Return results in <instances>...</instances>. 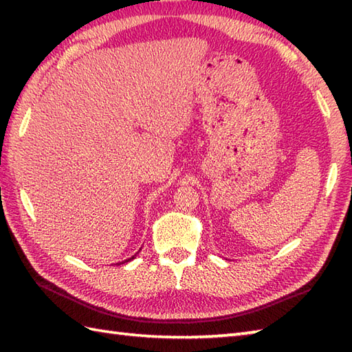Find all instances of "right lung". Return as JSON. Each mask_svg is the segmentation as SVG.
<instances>
[{
	"instance_id": "add662e5",
	"label": "right lung",
	"mask_w": 352,
	"mask_h": 352,
	"mask_svg": "<svg viewBox=\"0 0 352 352\" xmlns=\"http://www.w3.org/2000/svg\"><path fill=\"white\" fill-rule=\"evenodd\" d=\"M139 251H140V250H139ZM139 251H138V252H139ZM138 252H136V254H138ZM136 254H134V256H133V257H130V258H126V260H124V261H119V263H116V265H122V263H126V261H130V260H133L134 257H136Z\"/></svg>"
}]
</instances>
